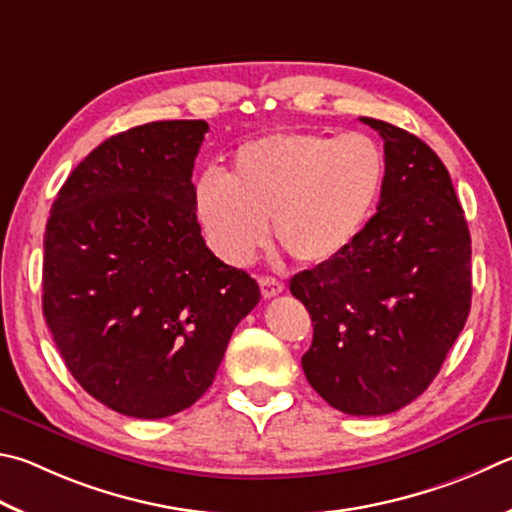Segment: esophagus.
I'll use <instances>...</instances> for the list:
<instances>
[{
	"mask_svg": "<svg viewBox=\"0 0 512 512\" xmlns=\"http://www.w3.org/2000/svg\"><path fill=\"white\" fill-rule=\"evenodd\" d=\"M259 288H262V295L266 297H275L284 291V284L280 280H275V277H259Z\"/></svg>",
	"mask_w": 512,
	"mask_h": 512,
	"instance_id": "1",
	"label": "esophagus"
}]
</instances>
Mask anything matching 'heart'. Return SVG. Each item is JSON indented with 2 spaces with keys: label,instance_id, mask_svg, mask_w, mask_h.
Segmentation results:
<instances>
[{
  "label": "heart",
  "instance_id": "1",
  "mask_svg": "<svg viewBox=\"0 0 512 512\" xmlns=\"http://www.w3.org/2000/svg\"><path fill=\"white\" fill-rule=\"evenodd\" d=\"M385 179V154L360 132H271L232 152L226 179L206 174L197 212L215 253L244 266L273 221L275 239L300 264L340 257L358 239Z\"/></svg>",
  "mask_w": 512,
  "mask_h": 512
}]
</instances>
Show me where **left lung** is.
Here are the masks:
<instances>
[{"mask_svg": "<svg viewBox=\"0 0 512 512\" xmlns=\"http://www.w3.org/2000/svg\"><path fill=\"white\" fill-rule=\"evenodd\" d=\"M385 141L378 212L291 293L313 322L309 385L336 410L383 416L421 396L470 313V230L450 174L421 138L360 118Z\"/></svg>", "mask_w": 512, "mask_h": 512, "instance_id": "obj_1", "label": "left lung"}]
</instances>
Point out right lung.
<instances>
[{
  "mask_svg": "<svg viewBox=\"0 0 512 512\" xmlns=\"http://www.w3.org/2000/svg\"><path fill=\"white\" fill-rule=\"evenodd\" d=\"M206 120H159L107 138L55 197L42 311L85 392L134 418L206 394L259 286L206 246L192 183Z\"/></svg>",
  "mask_w": 512,
  "mask_h": 512,
  "instance_id": "right-lung-1",
  "label": "right lung"
}]
</instances>
